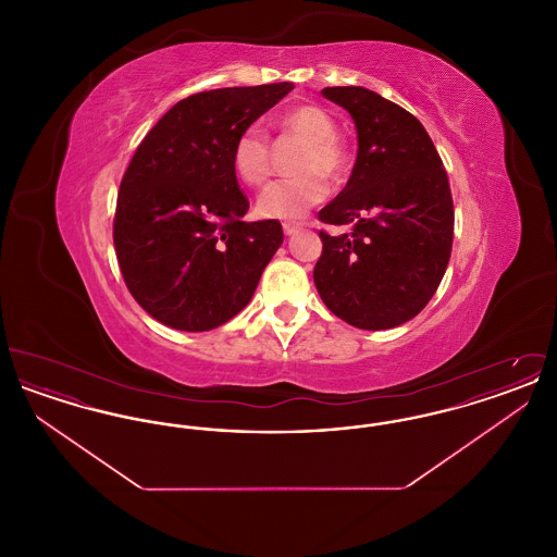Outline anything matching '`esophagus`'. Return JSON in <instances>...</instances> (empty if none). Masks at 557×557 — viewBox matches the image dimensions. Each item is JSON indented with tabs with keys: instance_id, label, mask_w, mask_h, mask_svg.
<instances>
[{
	"instance_id": "esophagus-1",
	"label": "esophagus",
	"mask_w": 557,
	"mask_h": 557,
	"mask_svg": "<svg viewBox=\"0 0 557 557\" xmlns=\"http://www.w3.org/2000/svg\"><path fill=\"white\" fill-rule=\"evenodd\" d=\"M298 230H300V225H298V223H284V234H286V236L296 234Z\"/></svg>"
}]
</instances>
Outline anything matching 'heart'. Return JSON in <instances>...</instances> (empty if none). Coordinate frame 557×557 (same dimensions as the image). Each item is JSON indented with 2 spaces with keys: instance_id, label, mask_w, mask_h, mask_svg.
I'll return each mask as SVG.
<instances>
[{
  "instance_id": "obj_1",
  "label": "heart",
  "mask_w": 557,
  "mask_h": 557,
  "mask_svg": "<svg viewBox=\"0 0 557 557\" xmlns=\"http://www.w3.org/2000/svg\"><path fill=\"white\" fill-rule=\"evenodd\" d=\"M277 125L284 135L302 141L294 160L290 180L275 182L263 189L257 200V212L265 219H300L323 200L325 180H341L345 175L348 157L338 139L334 116L315 104H300L286 110ZM232 166L244 186L259 187L271 175V148L263 132L255 125L238 133L232 148Z\"/></svg>"
}]
</instances>
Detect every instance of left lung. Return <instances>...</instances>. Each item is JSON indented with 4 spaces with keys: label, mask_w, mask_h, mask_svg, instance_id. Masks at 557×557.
I'll return each instance as SVG.
<instances>
[{
    "label": "left lung",
    "mask_w": 557,
    "mask_h": 557,
    "mask_svg": "<svg viewBox=\"0 0 557 557\" xmlns=\"http://www.w3.org/2000/svg\"><path fill=\"white\" fill-rule=\"evenodd\" d=\"M357 127V160L345 189L319 211L323 250L313 280L325 307L361 330L416 318L438 288L453 246L449 177L424 125L366 87L321 91Z\"/></svg>",
    "instance_id": "1"
}]
</instances>
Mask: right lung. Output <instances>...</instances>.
<instances>
[{
  "mask_svg": "<svg viewBox=\"0 0 557 557\" xmlns=\"http://www.w3.org/2000/svg\"><path fill=\"white\" fill-rule=\"evenodd\" d=\"M292 83L187 96L137 146L121 180L112 239L123 280L152 318L207 332L238 315L284 242L280 221H242L232 166L238 133Z\"/></svg>",
  "mask_w": 557,
  "mask_h": 557,
  "instance_id": "right-lung-1",
  "label": "right lung"
}]
</instances>
